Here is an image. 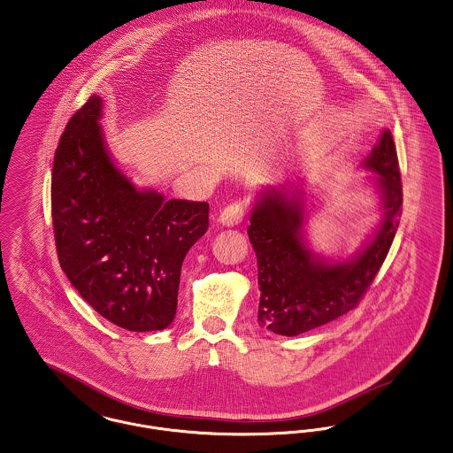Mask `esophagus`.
I'll return each instance as SVG.
<instances>
[{
    "instance_id": "1",
    "label": "esophagus",
    "mask_w": 453,
    "mask_h": 453,
    "mask_svg": "<svg viewBox=\"0 0 453 453\" xmlns=\"http://www.w3.org/2000/svg\"><path fill=\"white\" fill-rule=\"evenodd\" d=\"M244 219V207L241 203H231L227 205L220 215H219V222L222 226H227V227H233V226H238L241 224V220Z\"/></svg>"
}]
</instances>
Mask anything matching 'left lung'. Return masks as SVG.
<instances>
[{
	"label": "left lung",
	"instance_id": "8db88e82",
	"mask_svg": "<svg viewBox=\"0 0 453 453\" xmlns=\"http://www.w3.org/2000/svg\"><path fill=\"white\" fill-rule=\"evenodd\" d=\"M365 167L378 174L383 220L374 238L349 262H325L304 244L301 191L288 196L272 188L255 205L248 236L258 262V321L273 334L294 337L354 310L383 265L402 215L399 159L388 130Z\"/></svg>",
	"mask_w": 453,
	"mask_h": 453
}]
</instances>
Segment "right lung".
<instances>
[{
    "instance_id": "add662e5",
    "label": "right lung",
    "mask_w": 453,
    "mask_h": 453,
    "mask_svg": "<svg viewBox=\"0 0 453 453\" xmlns=\"http://www.w3.org/2000/svg\"><path fill=\"white\" fill-rule=\"evenodd\" d=\"M90 96L54 154L51 215L58 260L81 297L111 323L150 332L171 325L188 250L209 229V203L138 191L107 154Z\"/></svg>"
}]
</instances>
